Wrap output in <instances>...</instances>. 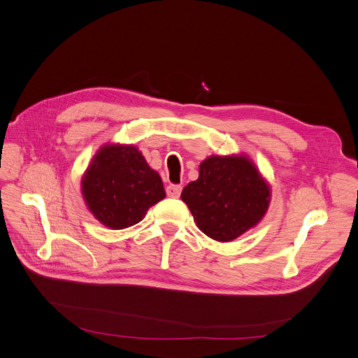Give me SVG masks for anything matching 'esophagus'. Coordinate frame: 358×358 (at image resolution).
<instances>
[{
    "mask_svg": "<svg viewBox=\"0 0 358 358\" xmlns=\"http://www.w3.org/2000/svg\"><path fill=\"white\" fill-rule=\"evenodd\" d=\"M167 196L171 197V199H178L180 196V191H182V187L180 185H169L167 187Z\"/></svg>",
    "mask_w": 358,
    "mask_h": 358,
    "instance_id": "esophagus-1",
    "label": "esophagus"
}]
</instances>
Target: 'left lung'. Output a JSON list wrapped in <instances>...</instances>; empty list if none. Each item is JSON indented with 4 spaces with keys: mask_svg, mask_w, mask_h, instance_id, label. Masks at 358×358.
I'll use <instances>...</instances> for the list:
<instances>
[{
    "mask_svg": "<svg viewBox=\"0 0 358 358\" xmlns=\"http://www.w3.org/2000/svg\"><path fill=\"white\" fill-rule=\"evenodd\" d=\"M270 197L268 182L246 154L208 157L199 179L180 194L199 229L218 242H231L254 229L264 218Z\"/></svg>",
    "mask_w": 358,
    "mask_h": 358,
    "instance_id": "8db88e82",
    "label": "left lung"
}]
</instances>
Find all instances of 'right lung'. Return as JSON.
<instances>
[{"instance_id": "right-lung-1", "label": "right lung", "mask_w": 358, "mask_h": 358, "mask_svg": "<svg viewBox=\"0 0 358 358\" xmlns=\"http://www.w3.org/2000/svg\"><path fill=\"white\" fill-rule=\"evenodd\" d=\"M86 208L112 230L128 229L166 197L158 173L133 145H103L80 180Z\"/></svg>"}]
</instances>
